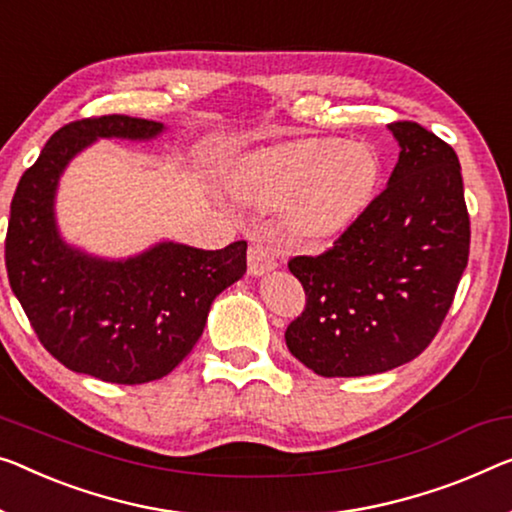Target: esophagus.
<instances>
[{
  "label": "esophagus",
  "mask_w": 512,
  "mask_h": 512,
  "mask_svg": "<svg viewBox=\"0 0 512 512\" xmlns=\"http://www.w3.org/2000/svg\"><path fill=\"white\" fill-rule=\"evenodd\" d=\"M276 255H273V250L264 248V246H250L248 250V273L253 278L259 276H266V273H271L276 269Z\"/></svg>",
  "instance_id": "esophagus-1"
}]
</instances>
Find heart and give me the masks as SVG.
Segmentation results:
<instances>
[{
	"label": "heart",
	"mask_w": 512,
	"mask_h": 512,
	"mask_svg": "<svg viewBox=\"0 0 512 512\" xmlns=\"http://www.w3.org/2000/svg\"><path fill=\"white\" fill-rule=\"evenodd\" d=\"M379 181L381 158L370 144L305 140L250 156L232 177V193L259 209L282 207V234L319 246L363 216Z\"/></svg>",
	"instance_id": "heart-1"
}]
</instances>
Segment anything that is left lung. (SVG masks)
Instances as JSON below:
<instances>
[{"label":"left lung","mask_w":512,"mask_h":512,"mask_svg":"<svg viewBox=\"0 0 512 512\" xmlns=\"http://www.w3.org/2000/svg\"><path fill=\"white\" fill-rule=\"evenodd\" d=\"M388 131L400 156L384 193L331 250L289 262L308 305L287 326V347L322 377L379 375L414 361L467 269L469 213L453 147L414 121Z\"/></svg>","instance_id":"left-lung-1"}]
</instances>
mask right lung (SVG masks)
Here are the masks:
<instances>
[{"mask_svg":"<svg viewBox=\"0 0 512 512\" xmlns=\"http://www.w3.org/2000/svg\"><path fill=\"white\" fill-rule=\"evenodd\" d=\"M165 131L126 114L73 121L50 137L11 202L6 271L38 340L68 370L110 384L177 368L216 296L246 273V241L202 250L163 239L131 257H101L61 234L57 190L73 158L98 140L151 142Z\"/></svg>","mask_w":512,"mask_h":512,"instance_id":"obj_1","label":"right lung"}]
</instances>
